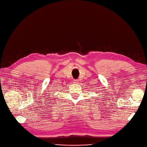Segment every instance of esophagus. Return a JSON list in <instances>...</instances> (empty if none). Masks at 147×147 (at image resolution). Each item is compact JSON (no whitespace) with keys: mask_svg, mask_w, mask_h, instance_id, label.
<instances>
[{"mask_svg":"<svg viewBox=\"0 0 147 147\" xmlns=\"http://www.w3.org/2000/svg\"><path fill=\"white\" fill-rule=\"evenodd\" d=\"M74 83H78V80H74Z\"/></svg>","mask_w":147,"mask_h":147,"instance_id":"esophagus-1","label":"esophagus"}]
</instances>
